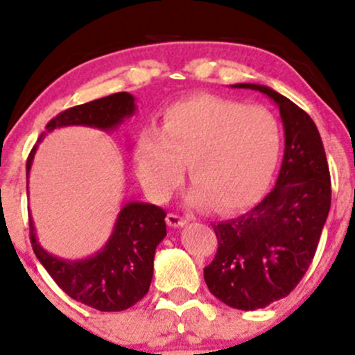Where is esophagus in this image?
<instances>
[{
  "label": "esophagus",
  "mask_w": 355,
  "mask_h": 355,
  "mask_svg": "<svg viewBox=\"0 0 355 355\" xmlns=\"http://www.w3.org/2000/svg\"><path fill=\"white\" fill-rule=\"evenodd\" d=\"M166 220H167V225H169V227H174V228L184 227V225L189 222L188 218H184V216H179V215H176V213H169Z\"/></svg>",
  "instance_id": "obj_1"
}]
</instances>
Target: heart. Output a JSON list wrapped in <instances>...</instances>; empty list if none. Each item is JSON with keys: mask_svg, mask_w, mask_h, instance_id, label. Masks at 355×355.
Listing matches in <instances>:
<instances>
[{"mask_svg": "<svg viewBox=\"0 0 355 355\" xmlns=\"http://www.w3.org/2000/svg\"><path fill=\"white\" fill-rule=\"evenodd\" d=\"M279 148V125L268 110L203 94L174 103L157 130L140 133L137 174L152 200L166 201L186 164L193 205L240 211L268 191Z\"/></svg>", "mask_w": 355, "mask_h": 355, "instance_id": "1", "label": "heart"}]
</instances>
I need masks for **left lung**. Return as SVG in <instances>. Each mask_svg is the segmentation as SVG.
Returning a JSON list of instances; mask_svg holds the SVG:
<instances>
[{"instance_id": "left-lung-1", "label": "left lung", "mask_w": 355, "mask_h": 355, "mask_svg": "<svg viewBox=\"0 0 355 355\" xmlns=\"http://www.w3.org/2000/svg\"><path fill=\"white\" fill-rule=\"evenodd\" d=\"M232 87L269 96L284 128L276 186L250 211L213 225L218 250L205 268L213 296L252 311L288 296L310 268L330 211V173L322 137L306 112L269 86L240 83Z\"/></svg>"}]
</instances>
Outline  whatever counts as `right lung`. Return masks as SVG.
<instances>
[{
	"mask_svg": "<svg viewBox=\"0 0 355 355\" xmlns=\"http://www.w3.org/2000/svg\"><path fill=\"white\" fill-rule=\"evenodd\" d=\"M135 112V98L130 93H115L66 110L52 118L45 130L51 133L62 127H91L115 132ZM47 133H42L30 152L26 178ZM164 218L166 211L155 205L125 201L105 245L96 254L76 261L52 255L40 245L32 216L30 240L40 264L66 295L100 311H121L142 300L150 288L155 249L167 235Z\"/></svg>",
	"mask_w": 355,
	"mask_h": 355,
	"instance_id": "right-lung-1",
	"label": "right lung"
}]
</instances>
